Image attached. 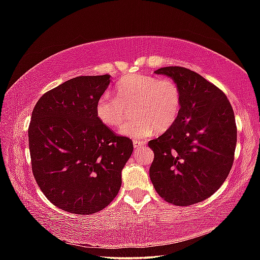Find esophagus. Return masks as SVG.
<instances>
[{
	"label": "esophagus",
	"mask_w": 260,
	"mask_h": 260,
	"mask_svg": "<svg viewBox=\"0 0 260 260\" xmlns=\"http://www.w3.org/2000/svg\"><path fill=\"white\" fill-rule=\"evenodd\" d=\"M145 144H146L145 141H140V140H135V141H133V146H135L136 148L143 146V145H145Z\"/></svg>",
	"instance_id": "34e87169"
}]
</instances>
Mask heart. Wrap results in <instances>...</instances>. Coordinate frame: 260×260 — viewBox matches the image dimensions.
<instances>
[{"label":"heart","mask_w":260,"mask_h":260,"mask_svg":"<svg viewBox=\"0 0 260 260\" xmlns=\"http://www.w3.org/2000/svg\"><path fill=\"white\" fill-rule=\"evenodd\" d=\"M182 103V92L171 78L135 74L122 77L115 85V98L105 93L96 100L94 111L99 121L108 128H118L133 108L135 119L124 122L120 132L133 138H144L155 129L168 130L177 120Z\"/></svg>","instance_id":"obj_1"}]
</instances>
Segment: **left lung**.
<instances>
[{"label": "left lung", "instance_id": "left-lung-1", "mask_svg": "<svg viewBox=\"0 0 260 260\" xmlns=\"http://www.w3.org/2000/svg\"><path fill=\"white\" fill-rule=\"evenodd\" d=\"M155 74L171 77L182 92L176 122L148 142L154 152L149 178L156 192L176 206L208 199L232 168L237 123L225 94L184 67L170 66Z\"/></svg>", "mask_w": 260, "mask_h": 260}]
</instances>
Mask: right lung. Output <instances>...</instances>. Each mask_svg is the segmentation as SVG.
Listing matches in <instances>:
<instances>
[{"instance_id":"obj_1","label":"right lung","mask_w":260,"mask_h":260,"mask_svg":"<svg viewBox=\"0 0 260 260\" xmlns=\"http://www.w3.org/2000/svg\"><path fill=\"white\" fill-rule=\"evenodd\" d=\"M111 76H80L40 98L28 128L31 168L55 206L77 215L105 208L121 186V170L133 151L95 116L96 100Z\"/></svg>"}]
</instances>
